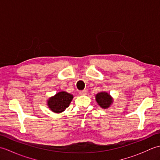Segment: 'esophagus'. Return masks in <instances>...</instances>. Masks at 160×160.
<instances>
[{"label": "esophagus", "mask_w": 160, "mask_h": 160, "mask_svg": "<svg viewBox=\"0 0 160 160\" xmlns=\"http://www.w3.org/2000/svg\"><path fill=\"white\" fill-rule=\"evenodd\" d=\"M80 95H82V96H83V95H87V90H83V91H80Z\"/></svg>", "instance_id": "1"}]
</instances>
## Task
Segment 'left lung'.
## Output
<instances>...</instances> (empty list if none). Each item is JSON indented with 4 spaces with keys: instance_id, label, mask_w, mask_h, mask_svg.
Masks as SVG:
<instances>
[{
    "instance_id": "obj_1",
    "label": "left lung",
    "mask_w": 160,
    "mask_h": 160,
    "mask_svg": "<svg viewBox=\"0 0 160 160\" xmlns=\"http://www.w3.org/2000/svg\"><path fill=\"white\" fill-rule=\"evenodd\" d=\"M96 100L98 105L103 108H107L113 103V98L107 92H100L96 94Z\"/></svg>"
}]
</instances>
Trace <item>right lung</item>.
<instances>
[{
	"mask_svg": "<svg viewBox=\"0 0 160 160\" xmlns=\"http://www.w3.org/2000/svg\"><path fill=\"white\" fill-rule=\"evenodd\" d=\"M73 98V95L66 91H60L57 93L54 96L49 98V100H47V105L54 113H62L69 106Z\"/></svg>",
	"mask_w": 160,
	"mask_h": 160,
	"instance_id": "right-lung-1",
	"label": "right lung"
}]
</instances>
